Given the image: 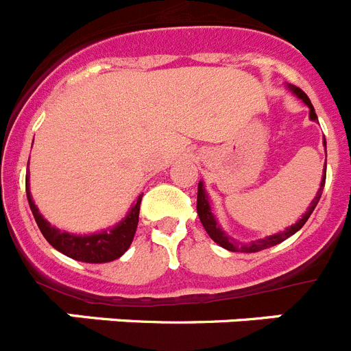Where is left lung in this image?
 I'll return each instance as SVG.
<instances>
[{
    "label": "left lung",
    "mask_w": 351,
    "mask_h": 351,
    "mask_svg": "<svg viewBox=\"0 0 351 351\" xmlns=\"http://www.w3.org/2000/svg\"><path fill=\"white\" fill-rule=\"evenodd\" d=\"M291 90H293V93L298 97V99H302L304 102L309 106V109H311L309 117L313 118V120H318V117H316L315 108H313V104H311L309 97H307L306 93H304V91L300 90V88H297V86H291ZM325 146H327V143H325ZM323 187H325V173H323V180H322V185H319L318 194H316V197L313 199V203H311L309 210L304 213V217L300 219L297 224H293L291 228H288L286 231H282V233L270 234V237H265V239L254 240V242L247 243V245H240V243H237L234 240H231L228 234H224V231H221V228L217 226V222H215V219H213L212 212H210L208 199H206L205 189H203V184H201V182H199V185H197V205H196V208H197V215H199L201 224L205 226L206 233L210 234V239H212L213 242H217L221 247L228 249V251H233V252H258V251H263V249L272 247V245H277V243L285 242L288 237H291L293 233H297V231L300 230L304 224H306L307 219H309V215L313 213V210H315L316 205H318V201H319V197H322V193H323Z\"/></svg>",
    "instance_id": "8db88e82"
}]
</instances>
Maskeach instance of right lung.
Instances as JSON below:
<instances>
[{
  "label": "right lung",
  "instance_id": "add662e5",
  "mask_svg": "<svg viewBox=\"0 0 351 351\" xmlns=\"http://www.w3.org/2000/svg\"><path fill=\"white\" fill-rule=\"evenodd\" d=\"M26 196H28L29 208H32L33 217H35L36 224L40 228L44 239L54 249H58V251L63 252L69 258L84 261V263H108V261L120 258L130 247L134 234H136V228H138L139 206H141L143 194L138 197L129 215L117 228H112L111 231L88 234V237H75V234H70L66 231H60L53 228L38 213V208L35 206L32 194H29V189H26Z\"/></svg>",
  "mask_w": 351,
  "mask_h": 351
}]
</instances>
